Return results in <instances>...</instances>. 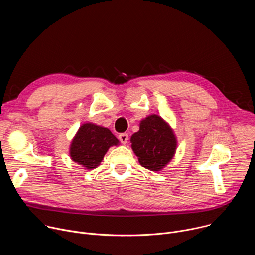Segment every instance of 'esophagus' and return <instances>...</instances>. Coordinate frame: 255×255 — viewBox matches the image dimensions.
<instances>
[{
	"label": "esophagus",
	"instance_id": "obj_1",
	"mask_svg": "<svg viewBox=\"0 0 255 255\" xmlns=\"http://www.w3.org/2000/svg\"><path fill=\"white\" fill-rule=\"evenodd\" d=\"M118 138H119V140H120V142L122 143V144H126L127 143V141H128V134H126V133H123V134H120L119 136H118Z\"/></svg>",
	"mask_w": 255,
	"mask_h": 255
}]
</instances>
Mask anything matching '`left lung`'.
<instances>
[{"mask_svg": "<svg viewBox=\"0 0 255 255\" xmlns=\"http://www.w3.org/2000/svg\"><path fill=\"white\" fill-rule=\"evenodd\" d=\"M130 141L141 166L151 171L162 170L171 161L177 148L172 128L156 114L141 120L139 131L132 135Z\"/></svg>", "mask_w": 255, "mask_h": 255, "instance_id": "left-lung-1", "label": "left lung"}]
</instances>
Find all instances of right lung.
Here are the masks:
<instances>
[{
    "instance_id": "add662e5",
    "label": "right lung",
    "mask_w": 255,
    "mask_h": 255,
    "mask_svg": "<svg viewBox=\"0 0 255 255\" xmlns=\"http://www.w3.org/2000/svg\"><path fill=\"white\" fill-rule=\"evenodd\" d=\"M118 144L119 140L109 129L90 122L84 123L71 142L70 157L77 164L91 170L100 165L110 147Z\"/></svg>"
}]
</instances>
